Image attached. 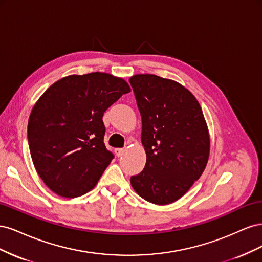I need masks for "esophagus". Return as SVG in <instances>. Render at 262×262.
Segmentation results:
<instances>
[{
	"mask_svg": "<svg viewBox=\"0 0 262 262\" xmlns=\"http://www.w3.org/2000/svg\"><path fill=\"white\" fill-rule=\"evenodd\" d=\"M115 152H116L117 156H121L125 152V148L124 147H122V148H116Z\"/></svg>",
	"mask_w": 262,
	"mask_h": 262,
	"instance_id": "1",
	"label": "esophagus"
}]
</instances>
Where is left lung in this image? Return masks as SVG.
Here are the masks:
<instances>
[{"label": "left lung", "instance_id": "left-lung-1", "mask_svg": "<svg viewBox=\"0 0 262 262\" xmlns=\"http://www.w3.org/2000/svg\"><path fill=\"white\" fill-rule=\"evenodd\" d=\"M142 117L141 141L146 164L131 186L144 200L177 201L208 164L210 136L199 101L185 86L154 74L129 80Z\"/></svg>", "mask_w": 262, "mask_h": 262}]
</instances>
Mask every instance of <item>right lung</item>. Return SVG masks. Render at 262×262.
<instances>
[{
  "label": "right lung",
  "mask_w": 262,
  "mask_h": 262,
  "mask_svg": "<svg viewBox=\"0 0 262 262\" xmlns=\"http://www.w3.org/2000/svg\"><path fill=\"white\" fill-rule=\"evenodd\" d=\"M129 92L123 78L93 72L61 78L37 100L27 126L29 150L54 193L76 198L96 186L114 158L104 143L102 116Z\"/></svg>",
  "instance_id": "1"
}]
</instances>
